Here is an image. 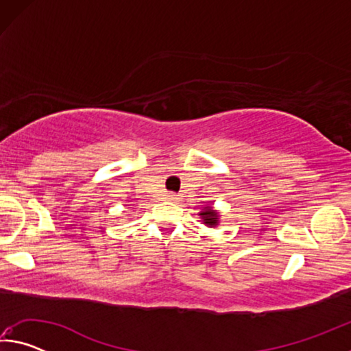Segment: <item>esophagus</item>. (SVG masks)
<instances>
[{
  "label": "esophagus",
  "mask_w": 351,
  "mask_h": 351,
  "mask_svg": "<svg viewBox=\"0 0 351 351\" xmlns=\"http://www.w3.org/2000/svg\"><path fill=\"white\" fill-rule=\"evenodd\" d=\"M167 198H169V199H171V201H175V199L178 198V195H176V193H169V195H167Z\"/></svg>",
  "instance_id": "obj_1"
}]
</instances>
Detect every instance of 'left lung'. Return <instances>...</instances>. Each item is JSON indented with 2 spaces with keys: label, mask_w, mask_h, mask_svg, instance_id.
Here are the masks:
<instances>
[{
  "label": "left lung",
  "mask_w": 351,
  "mask_h": 351,
  "mask_svg": "<svg viewBox=\"0 0 351 351\" xmlns=\"http://www.w3.org/2000/svg\"><path fill=\"white\" fill-rule=\"evenodd\" d=\"M199 215L204 218L203 221H204L207 226H210V228H213V226H217V223H218V215H217L215 210H212V207H209V209L203 210V212L199 213Z\"/></svg>",
  "instance_id": "obj_1"
}]
</instances>
